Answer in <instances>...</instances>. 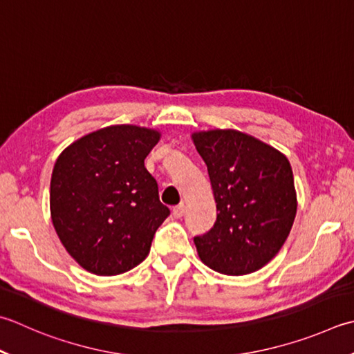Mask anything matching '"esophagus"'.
<instances>
[{"label":"esophagus","instance_id":"34e87169","mask_svg":"<svg viewBox=\"0 0 354 354\" xmlns=\"http://www.w3.org/2000/svg\"><path fill=\"white\" fill-rule=\"evenodd\" d=\"M184 213H185V205H184V204H179V205H176V207H173V210H171V214H173V216H175L176 219H178V218H183Z\"/></svg>","mask_w":354,"mask_h":354}]
</instances>
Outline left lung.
<instances>
[{
    "label": "left lung",
    "instance_id": "left-lung-1",
    "mask_svg": "<svg viewBox=\"0 0 354 354\" xmlns=\"http://www.w3.org/2000/svg\"><path fill=\"white\" fill-rule=\"evenodd\" d=\"M209 170L216 223L195 236L201 261L218 273L242 276L268 264L296 216L293 171L287 156L238 130L192 135Z\"/></svg>",
    "mask_w": 354,
    "mask_h": 354
}]
</instances>
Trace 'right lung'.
<instances>
[{
    "mask_svg": "<svg viewBox=\"0 0 354 354\" xmlns=\"http://www.w3.org/2000/svg\"><path fill=\"white\" fill-rule=\"evenodd\" d=\"M161 133L130 124L104 127L58 156L50 181L52 223L68 254L98 276H115L147 258L170 210L144 159Z\"/></svg>",
    "mask_w": 354,
    "mask_h": 354,
    "instance_id": "1",
    "label": "right lung"
}]
</instances>
